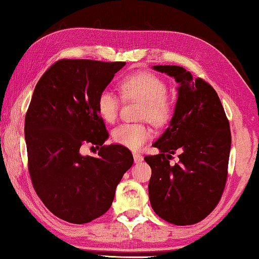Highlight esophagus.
Wrapping results in <instances>:
<instances>
[{"label":"esophagus","mask_w":259,"mask_h":259,"mask_svg":"<svg viewBox=\"0 0 259 259\" xmlns=\"http://www.w3.org/2000/svg\"><path fill=\"white\" fill-rule=\"evenodd\" d=\"M133 157H134V162L136 163L141 162V161L144 160V156H142L141 154H139V153H133Z\"/></svg>","instance_id":"1"}]
</instances>
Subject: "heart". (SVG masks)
I'll return each instance as SVG.
<instances>
[{"label":"heart","mask_w":259,"mask_h":259,"mask_svg":"<svg viewBox=\"0 0 259 259\" xmlns=\"http://www.w3.org/2000/svg\"><path fill=\"white\" fill-rule=\"evenodd\" d=\"M123 99L141 102L139 118L147 119L155 126H163L173 115V104L167 97V85L151 72L127 74L119 83ZM120 99L105 89L97 99V110L105 121L113 122L118 117ZM112 138L117 144L131 149H139L151 138V130L144 123H120L112 131Z\"/></svg>","instance_id":"1"}]
</instances>
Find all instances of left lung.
<instances>
[{
    "label": "left lung",
    "mask_w": 259,
    "mask_h": 259,
    "mask_svg": "<svg viewBox=\"0 0 259 259\" xmlns=\"http://www.w3.org/2000/svg\"><path fill=\"white\" fill-rule=\"evenodd\" d=\"M153 69L174 77L180 86L169 126L153 144L160 153L145 156L152 168L149 201L166 222L190 226L205 219L222 197L231 146L229 120L216 91L202 78L194 79L182 66ZM176 150L179 161L169 165Z\"/></svg>",
    "instance_id": "obj_1"
}]
</instances>
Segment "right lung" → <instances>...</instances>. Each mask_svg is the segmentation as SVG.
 <instances>
[{"mask_svg":"<svg viewBox=\"0 0 259 259\" xmlns=\"http://www.w3.org/2000/svg\"><path fill=\"white\" fill-rule=\"evenodd\" d=\"M125 62L61 59L40 77L25 114L24 136L33 189L55 216L91 222L111 208L115 188L133 164L121 145L108 138L97 110L99 93ZM85 145L101 147L84 157Z\"/></svg>","mask_w":259,"mask_h":259,"instance_id":"obj_1","label":"right lung"}]
</instances>
